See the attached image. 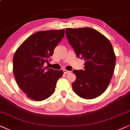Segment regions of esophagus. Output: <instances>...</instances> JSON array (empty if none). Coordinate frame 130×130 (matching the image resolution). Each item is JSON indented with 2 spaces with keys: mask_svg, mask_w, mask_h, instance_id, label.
I'll use <instances>...</instances> for the list:
<instances>
[{
  "mask_svg": "<svg viewBox=\"0 0 130 130\" xmlns=\"http://www.w3.org/2000/svg\"><path fill=\"white\" fill-rule=\"evenodd\" d=\"M63 73H65V74H70V73H71V72L70 71H68V70H63Z\"/></svg>",
  "mask_w": 130,
  "mask_h": 130,
  "instance_id": "esophagus-1",
  "label": "esophagus"
}]
</instances>
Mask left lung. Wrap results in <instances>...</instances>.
I'll use <instances>...</instances> for the list:
<instances>
[{
  "instance_id": "8db88e82",
  "label": "left lung",
  "mask_w": 130,
  "mask_h": 130,
  "mask_svg": "<svg viewBox=\"0 0 130 130\" xmlns=\"http://www.w3.org/2000/svg\"><path fill=\"white\" fill-rule=\"evenodd\" d=\"M66 37L77 57L85 60L84 70H73L76 80L74 91L85 99L101 95L109 86L116 63L111 42L98 31L90 27L67 28Z\"/></svg>"
}]
</instances>
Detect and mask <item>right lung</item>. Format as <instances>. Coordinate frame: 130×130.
<instances>
[{
	"instance_id": "obj_1",
	"label": "right lung",
	"mask_w": 130,
	"mask_h": 130,
	"mask_svg": "<svg viewBox=\"0 0 130 130\" xmlns=\"http://www.w3.org/2000/svg\"><path fill=\"white\" fill-rule=\"evenodd\" d=\"M65 30L39 31L27 38L13 57V73L18 85L27 96L42 101L53 94L62 70L44 67L63 38Z\"/></svg>"
}]
</instances>
